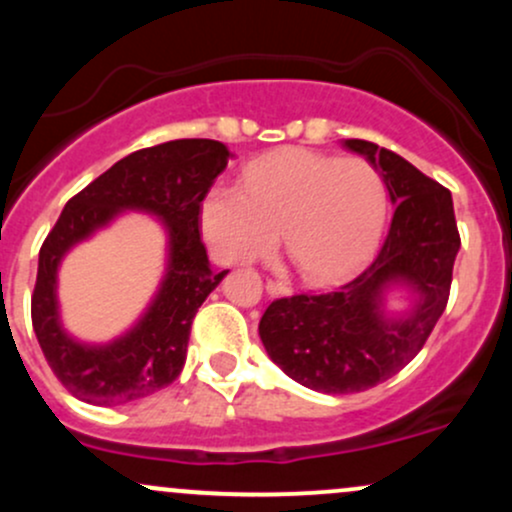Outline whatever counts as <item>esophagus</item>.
I'll list each match as a JSON object with an SVG mask.
<instances>
[{
  "label": "esophagus",
  "mask_w": 512,
  "mask_h": 512,
  "mask_svg": "<svg viewBox=\"0 0 512 512\" xmlns=\"http://www.w3.org/2000/svg\"><path fill=\"white\" fill-rule=\"evenodd\" d=\"M264 289H267L269 296H289L291 293V286L286 284V281H274V279H267Z\"/></svg>",
  "instance_id": "esophagus-1"
}]
</instances>
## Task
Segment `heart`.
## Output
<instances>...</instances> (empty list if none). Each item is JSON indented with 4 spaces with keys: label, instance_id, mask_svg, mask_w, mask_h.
Instances as JSON below:
<instances>
[{
    "label": "heart",
    "instance_id": "1",
    "mask_svg": "<svg viewBox=\"0 0 512 512\" xmlns=\"http://www.w3.org/2000/svg\"><path fill=\"white\" fill-rule=\"evenodd\" d=\"M385 209L383 178L370 163L281 149L245 168L243 190L211 187L199 221L219 262L267 257L281 233L303 279L332 284L373 255Z\"/></svg>",
    "mask_w": 512,
    "mask_h": 512
}]
</instances>
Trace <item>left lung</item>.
Segmentation results:
<instances>
[{
	"label": "left lung",
	"instance_id": "8db88e82",
	"mask_svg": "<svg viewBox=\"0 0 512 512\" xmlns=\"http://www.w3.org/2000/svg\"><path fill=\"white\" fill-rule=\"evenodd\" d=\"M380 173L395 204L390 231L363 274L330 293L279 298L264 310L260 339L289 378L325 395H351L385 383L421 351L448 305L460 250L452 195L395 151L344 139ZM415 301L387 314L386 293Z\"/></svg>",
	"mask_w": 512,
	"mask_h": 512
}]
</instances>
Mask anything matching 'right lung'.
<instances>
[{"label": "right lung", "instance_id": "1", "mask_svg": "<svg viewBox=\"0 0 512 512\" xmlns=\"http://www.w3.org/2000/svg\"><path fill=\"white\" fill-rule=\"evenodd\" d=\"M233 154L214 139H175L134 151L67 202L38 257L33 330L45 361L76 399L101 407L137 402L173 383L187 358L190 327L226 272H214L199 238V211ZM125 210L156 215L167 228V274L145 315L120 338L88 345L61 325L56 269L74 244Z\"/></svg>", "mask_w": 512, "mask_h": 512}]
</instances>
